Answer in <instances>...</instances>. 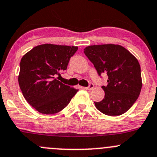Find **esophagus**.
<instances>
[{
    "label": "esophagus",
    "mask_w": 157,
    "mask_h": 157,
    "mask_svg": "<svg viewBox=\"0 0 157 157\" xmlns=\"http://www.w3.org/2000/svg\"><path fill=\"white\" fill-rule=\"evenodd\" d=\"M93 87H94V85H93V83H90V84H89V86H87V87H86V90H92Z\"/></svg>",
    "instance_id": "34e87169"
}]
</instances>
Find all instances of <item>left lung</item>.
Instances as JSON below:
<instances>
[{"label": "left lung", "instance_id": "left-lung-1", "mask_svg": "<svg viewBox=\"0 0 157 157\" xmlns=\"http://www.w3.org/2000/svg\"><path fill=\"white\" fill-rule=\"evenodd\" d=\"M84 54L93 64L98 75H108L107 86H102L104 99L94 102L96 109L105 115L118 116L137 101L142 87L140 66L135 57L118 45H91Z\"/></svg>", "mask_w": 157, "mask_h": 157}]
</instances>
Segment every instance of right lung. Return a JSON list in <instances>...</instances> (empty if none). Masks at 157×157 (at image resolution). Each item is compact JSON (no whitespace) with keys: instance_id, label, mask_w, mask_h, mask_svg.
Masks as SVG:
<instances>
[{"instance_id":"1","label":"right lung","mask_w":157,"mask_h":157,"mask_svg":"<svg viewBox=\"0 0 157 157\" xmlns=\"http://www.w3.org/2000/svg\"><path fill=\"white\" fill-rule=\"evenodd\" d=\"M77 49L75 46L44 44L22 58L19 85L26 100L40 113L52 115L60 112L78 91L58 80Z\"/></svg>"}]
</instances>
